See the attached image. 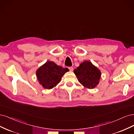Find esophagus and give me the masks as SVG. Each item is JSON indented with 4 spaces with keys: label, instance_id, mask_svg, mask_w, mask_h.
<instances>
[{
    "label": "esophagus",
    "instance_id": "1",
    "mask_svg": "<svg viewBox=\"0 0 134 134\" xmlns=\"http://www.w3.org/2000/svg\"><path fill=\"white\" fill-rule=\"evenodd\" d=\"M68 68H69V70H70V71H73V68L72 67H68Z\"/></svg>",
    "mask_w": 134,
    "mask_h": 134
}]
</instances>
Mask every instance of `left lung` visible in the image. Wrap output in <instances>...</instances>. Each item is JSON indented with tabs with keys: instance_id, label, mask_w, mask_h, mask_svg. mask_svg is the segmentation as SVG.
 I'll use <instances>...</instances> for the list:
<instances>
[{
	"instance_id": "obj_1",
	"label": "left lung",
	"mask_w": 134,
	"mask_h": 134,
	"mask_svg": "<svg viewBox=\"0 0 134 134\" xmlns=\"http://www.w3.org/2000/svg\"><path fill=\"white\" fill-rule=\"evenodd\" d=\"M74 73L80 83L90 89L96 87L101 75L100 70L88 61L81 63Z\"/></svg>"
}]
</instances>
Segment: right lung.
Here are the masks:
<instances>
[{"mask_svg":"<svg viewBox=\"0 0 134 134\" xmlns=\"http://www.w3.org/2000/svg\"><path fill=\"white\" fill-rule=\"evenodd\" d=\"M69 71L52 61H47L36 71L37 79L40 85L46 89H51L61 80L64 73Z\"/></svg>","mask_w":134,"mask_h":134,"instance_id":"1","label":"right lung"}]
</instances>
